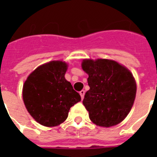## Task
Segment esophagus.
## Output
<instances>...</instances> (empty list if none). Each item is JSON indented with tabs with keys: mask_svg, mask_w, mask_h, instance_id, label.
I'll use <instances>...</instances> for the list:
<instances>
[{
	"mask_svg": "<svg viewBox=\"0 0 157 157\" xmlns=\"http://www.w3.org/2000/svg\"><path fill=\"white\" fill-rule=\"evenodd\" d=\"M85 93H86V91H85V90L80 91V94H81V99H83V98H84V96H85Z\"/></svg>",
	"mask_w": 157,
	"mask_h": 157,
	"instance_id": "1",
	"label": "esophagus"
}]
</instances>
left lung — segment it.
Returning a JSON list of instances; mask_svg holds the SVG:
<instances>
[{"mask_svg":"<svg viewBox=\"0 0 157 157\" xmlns=\"http://www.w3.org/2000/svg\"><path fill=\"white\" fill-rule=\"evenodd\" d=\"M81 67L89 75L90 90L83 104L91 121L111 127L127 117L136 96V82L129 69L110 59H84Z\"/></svg>","mask_w":157,"mask_h":157,"instance_id":"left-lung-1","label":"left lung"}]
</instances>
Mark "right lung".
I'll list each match as a JSON object with an SVG mask.
<instances>
[{
	"mask_svg": "<svg viewBox=\"0 0 157 157\" xmlns=\"http://www.w3.org/2000/svg\"><path fill=\"white\" fill-rule=\"evenodd\" d=\"M67 64L51 61L35 69L23 87V99L28 112L39 124L57 126L67 118L74 104L81 100L64 76Z\"/></svg>",
	"mask_w": 157,
	"mask_h": 157,
	"instance_id": "right-lung-1",
	"label": "right lung"
}]
</instances>
